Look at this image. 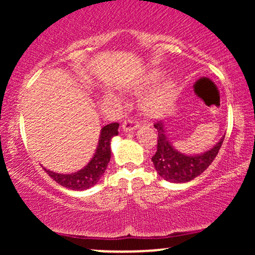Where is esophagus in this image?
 <instances>
[{
	"label": "esophagus",
	"mask_w": 255,
	"mask_h": 255,
	"mask_svg": "<svg viewBox=\"0 0 255 255\" xmlns=\"http://www.w3.org/2000/svg\"><path fill=\"white\" fill-rule=\"evenodd\" d=\"M137 127H139V122H137L136 120H134L131 118L125 120L124 124H122V128H124L125 131L134 130V129H136Z\"/></svg>",
	"instance_id": "esophagus-1"
}]
</instances>
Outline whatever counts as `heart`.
I'll list each match as a JSON object with an SVG mask.
<instances>
[{
	"label": "heart",
	"instance_id": "obj_1",
	"mask_svg": "<svg viewBox=\"0 0 255 255\" xmlns=\"http://www.w3.org/2000/svg\"><path fill=\"white\" fill-rule=\"evenodd\" d=\"M158 78H159V74L153 73L147 80V84L156 83ZM175 95H176V86H175V84L172 81H166V83L158 87L156 91H153L151 95H148L145 98V110L152 114V115H157V114L162 113L171 103L172 99L175 98ZM110 97H113V96H110Z\"/></svg>",
	"mask_w": 255,
	"mask_h": 255
}]
</instances>
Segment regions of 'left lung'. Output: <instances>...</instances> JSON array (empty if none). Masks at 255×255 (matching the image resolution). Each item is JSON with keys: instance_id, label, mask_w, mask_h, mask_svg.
Segmentation results:
<instances>
[{"instance_id": "1", "label": "left lung", "mask_w": 255, "mask_h": 255, "mask_svg": "<svg viewBox=\"0 0 255 255\" xmlns=\"http://www.w3.org/2000/svg\"><path fill=\"white\" fill-rule=\"evenodd\" d=\"M154 128L158 131L157 151L152 156L154 169L158 175L165 181L175 183H183L193 180L204 172L213 162L223 144L224 136L219 140L215 147L199 156H186L172 147L169 137L165 135L163 121L154 122Z\"/></svg>"}]
</instances>
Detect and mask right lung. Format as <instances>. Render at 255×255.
<instances>
[{"mask_svg":"<svg viewBox=\"0 0 255 255\" xmlns=\"http://www.w3.org/2000/svg\"><path fill=\"white\" fill-rule=\"evenodd\" d=\"M119 124L107 125L102 128L101 137H99L98 147L96 150L95 156H93L91 162L85 166L84 169L79 170L74 174H56L50 170H44L50 176L52 180L56 181L58 184L66 187V188L74 189V191H84V189L90 188L98 182L99 178L103 176L107 169L108 163L110 162L111 150H110V140L114 135L119 134Z\"/></svg>","mask_w":255,"mask_h":255,"instance_id":"add662e5","label":"right lung"}]
</instances>
